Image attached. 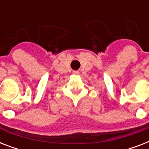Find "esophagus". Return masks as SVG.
<instances>
[{
  "mask_svg": "<svg viewBox=\"0 0 149 149\" xmlns=\"http://www.w3.org/2000/svg\"><path fill=\"white\" fill-rule=\"evenodd\" d=\"M73 74L78 75L79 74V72H78V71H73Z\"/></svg>",
  "mask_w": 149,
  "mask_h": 149,
  "instance_id": "esophagus-1",
  "label": "esophagus"
}]
</instances>
